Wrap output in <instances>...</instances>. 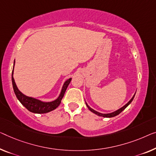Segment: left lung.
Instances as JSON below:
<instances>
[{
	"mask_svg": "<svg viewBox=\"0 0 156 156\" xmlns=\"http://www.w3.org/2000/svg\"><path fill=\"white\" fill-rule=\"evenodd\" d=\"M135 94H136V92L134 93V94L133 95V97H132V99H130V100L128 102H127V103L125 104V105L123 106L122 107L120 108L119 109H118V110H116L115 111H113V112H111V113H99V112H98V111L94 110V109L92 108L91 107H90V106H88V104L86 103V101H85V104H86V106H87V108H89V110L90 111H92V113H94V114H96V115H99V116H101V117H104V118H112V117H114V116L117 115L119 114V113H121L122 111H124L125 109L126 108L127 106L129 105L130 103H131V102L132 101V100H133L134 97V96H135Z\"/></svg>",
	"mask_w": 156,
	"mask_h": 156,
	"instance_id": "1",
	"label": "left lung"
}]
</instances>
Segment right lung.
<instances>
[{"label": "right lung", "mask_w": 156, "mask_h": 156, "mask_svg": "<svg viewBox=\"0 0 156 156\" xmlns=\"http://www.w3.org/2000/svg\"><path fill=\"white\" fill-rule=\"evenodd\" d=\"M15 61H14V65H13V69L12 72V87L15 94L17 97V98L20 103L24 106L25 108L28 109L30 112L34 113H46L48 112H50L55 108H57L58 106H59L60 103L62 98H63L64 93L68 87L69 83L71 81V78L67 79L65 81L62 86L61 92L59 97L57 99H55L54 101H41L40 99L34 98V97L27 96L23 94V93L18 89L17 85H16L15 79L13 77L14 73V67H15Z\"/></svg>", "instance_id": "add662e5"}]
</instances>
